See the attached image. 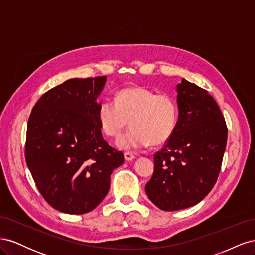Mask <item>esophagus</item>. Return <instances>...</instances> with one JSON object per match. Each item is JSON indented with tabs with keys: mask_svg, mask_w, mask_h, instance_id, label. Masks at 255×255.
I'll list each match as a JSON object with an SVG mask.
<instances>
[{
	"mask_svg": "<svg viewBox=\"0 0 255 255\" xmlns=\"http://www.w3.org/2000/svg\"><path fill=\"white\" fill-rule=\"evenodd\" d=\"M125 158H126V160L129 161V160H133L135 158V155H134L133 153H130V152H126L125 153Z\"/></svg>",
	"mask_w": 255,
	"mask_h": 255,
	"instance_id": "1",
	"label": "esophagus"
}]
</instances>
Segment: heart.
<instances>
[{
    "mask_svg": "<svg viewBox=\"0 0 255 255\" xmlns=\"http://www.w3.org/2000/svg\"><path fill=\"white\" fill-rule=\"evenodd\" d=\"M98 119L102 132L112 138H117L129 122L130 128L117 145L123 150H138L151 143H164L173 135L179 105L170 94L133 86L119 90L115 102L105 100L100 103Z\"/></svg>",
    "mask_w": 255,
    "mask_h": 255,
    "instance_id": "obj_1",
    "label": "heart"
}]
</instances>
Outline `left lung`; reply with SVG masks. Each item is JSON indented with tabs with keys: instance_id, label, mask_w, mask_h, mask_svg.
I'll list each match as a JSON object with an SVG mask.
<instances>
[{
	"instance_id": "obj_1",
	"label": "left lung",
	"mask_w": 255,
	"mask_h": 255,
	"mask_svg": "<svg viewBox=\"0 0 255 255\" xmlns=\"http://www.w3.org/2000/svg\"><path fill=\"white\" fill-rule=\"evenodd\" d=\"M176 91L179 122L154 154V172L145 184L149 199L167 212L190 207L207 196L217 181L228 139L225 117L205 89L183 79Z\"/></svg>"
}]
</instances>
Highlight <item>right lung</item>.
I'll return each mask as SVG.
<instances>
[{
    "instance_id": "right-lung-1",
    "label": "right lung",
    "mask_w": 255,
    "mask_h": 255,
    "mask_svg": "<svg viewBox=\"0 0 255 255\" xmlns=\"http://www.w3.org/2000/svg\"><path fill=\"white\" fill-rule=\"evenodd\" d=\"M106 76L71 79L43 94L29 115L25 160L52 207L86 214L107 195L123 154L104 139L97 102Z\"/></svg>"
}]
</instances>
